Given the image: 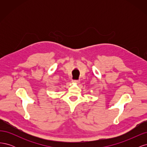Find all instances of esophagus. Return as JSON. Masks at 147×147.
I'll use <instances>...</instances> for the list:
<instances>
[{"mask_svg": "<svg viewBox=\"0 0 147 147\" xmlns=\"http://www.w3.org/2000/svg\"><path fill=\"white\" fill-rule=\"evenodd\" d=\"M72 82L75 83H77V84L80 83V80H72Z\"/></svg>", "mask_w": 147, "mask_h": 147, "instance_id": "obj_1", "label": "esophagus"}]
</instances>
